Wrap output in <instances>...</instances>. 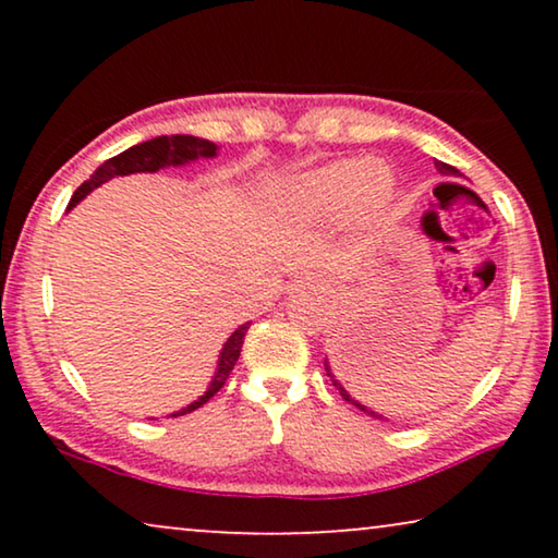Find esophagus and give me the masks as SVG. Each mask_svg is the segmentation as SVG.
Returning a JSON list of instances; mask_svg holds the SVG:
<instances>
[{
  "mask_svg": "<svg viewBox=\"0 0 558 558\" xmlns=\"http://www.w3.org/2000/svg\"><path fill=\"white\" fill-rule=\"evenodd\" d=\"M296 287H304V289H323V274H315V271H304L302 277L294 279Z\"/></svg>",
  "mask_w": 558,
  "mask_h": 558,
  "instance_id": "1",
  "label": "esophagus"
}]
</instances>
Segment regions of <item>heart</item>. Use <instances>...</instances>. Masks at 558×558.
<instances>
[{
    "instance_id": "b5f03b06",
    "label": "heart",
    "mask_w": 558,
    "mask_h": 558,
    "mask_svg": "<svg viewBox=\"0 0 558 558\" xmlns=\"http://www.w3.org/2000/svg\"><path fill=\"white\" fill-rule=\"evenodd\" d=\"M393 178L386 167L363 157L335 159L312 170L287 190V203L304 218H335L353 208L361 223H376L391 205Z\"/></svg>"
}]
</instances>
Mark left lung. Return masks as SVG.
Returning <instances> with one entry per match:
<instances>
[{"mask_svg": "<svg viewBox=\"0 0 558 558\" xmlns=\"http://www.w3.org/2000/svg\"><path fill=\"white\" fill-rule=\"evenodd\" d=\"M434 167H437V170H439V174H452V178H460V170H454V167H452V165H445V162H434ZM325 371H327V376H330V380H332V386H335V388H338V391H340V396H342V399H345V401H350V403H353V407H357V409H361V411H365V414H368V416H373V418H386L384 414H378V411H373V409H368V407H365V403H361V401H357V399H353V396H350V393H348V388H345V386H342V384H340V380H338V376H335V373H332V368H330V361H327V357H325Z\"/></svg>", "mask_w": 558, "mask_h": 558, "instance_id": "left-lung-1", "label": "left lung"}]
</instances>
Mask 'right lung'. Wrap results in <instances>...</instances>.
<instances>
[{"mask_svg": "<svg viewBox=\"0 0 558 558\" xmlns=\"http://www.w3.org/2000/svg\"><path fill=\"white\" fill-rule=\"evenodd\" d=\"M218 155V147L208 140H201V136H190V134H172V136H155V140L134 144L121 151V155L106 159V162L98 167V170L90 174V178L83 182V185L75 190L71 203H68V210L75 208L83 197L88 193H94L96 187H101L104 182H109L111 178H124V174H136V172H159L165 167H182L187 162H195V159H213ZM251 323H243L241 327H235L231 332V338L223 342L218 355V365L216 373H213L208 388H205L203 396H197L195 401H190L187 407H182L180 411H172L170 416H182L190 414V411L201 409L205 401L213 399L220 388H223L226 378L231 376L235 361L241 355V345L243 338H246Z\"/></svg>", "mask_w": 558, "mask_h": 558, "instance_id": "add662e5", "label": "right lung"}]
</instances>
